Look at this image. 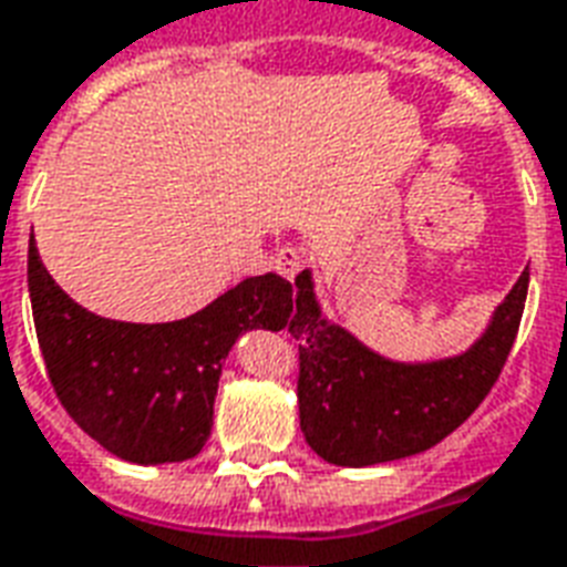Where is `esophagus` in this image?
<instances>
[{
	"instance_id": "34e87169",
	"label": "esophagus",
	"mask_w": 567,
	"mask_h": 567,
	"mask_svg": "<svg viewBox=\"0 0 567 567\" xmlns=\"http://www.w3.org/2000/svg\"><path fill=\"white\" fill-rule=\"evenodd\" d=\"M272 264H276V270L282 272L285 279H295L297 272H303L306 251L300 246H282V249L276 251Z\"/></svg>"
}]
</instances>
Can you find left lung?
<instances>
[{"mask_svg":"<svg viewBox=\"0 0 567 567\" xmlns=\"http://www.w3.org/2000/svg\"><path fill=\"white\" fill-rule=\"evenodd\" d=\"M297 288L288 333L300 342V430L321 460L360 468L421 454L484 402L517 339L529 267L475 346L460 358L417 367L379 358L348 330L327 324L309 270L297 276Z\"/></svg>","mask_w":567,"mask_h":567,"instance_id":"left-lung-1","label":"left lung"}]
</instances>
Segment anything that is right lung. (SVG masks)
Masks as SVG:
<instances>
[{"instance_id":"right-lung-1","label":"right lung","mask_w":567,"mask_h":567,"mask_svg":"<svg viewBox=\"0 0 567 567\" xmlns=\"http://www.w3.org/2000/svg\"><path fill=\"white\" fill-rule=\"evenodd\" d=\"M29 300L48 379L83 433L120 460L183 463L213 430L221 363L243 330H282L295 288L267 272L167 324L113 321L74 303L29 246Z\"/></svg>"}]
</instances>
